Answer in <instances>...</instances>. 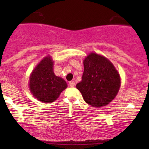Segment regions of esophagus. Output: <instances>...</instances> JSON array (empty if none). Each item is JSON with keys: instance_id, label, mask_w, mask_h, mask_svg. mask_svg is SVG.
<instances>
[{"instance_id": "34e87169", "label": "esophagus", "mask_w": 149, "mask_h": 149, "mask_svg": "<svg viewBox=\"0 0 149 149\" xmlns=\"http://www.w3.org/2000/svg\"><path fill=\"white\" fill-rule=\"evenodd\" d=\"M74 85H75L74 81H70V82H69V85H70V87H74Z\"/></svg>"}]
</instances>
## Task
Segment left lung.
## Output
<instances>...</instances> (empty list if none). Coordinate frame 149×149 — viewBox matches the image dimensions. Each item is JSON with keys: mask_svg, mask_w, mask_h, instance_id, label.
I'll use <instances>...</instances> for the list:
<instances>
[{"mask_svg": "<svg viewBox=\"0 0 149 149\" xmlns=\"http://www.w3.org/2000/svg\"><path fill=\"white\" fill-rule=\"evenodd\" d=\"M82 81L77 84L83 99L91 107H101L113 100L119 91L118 72L104 56L91 53L83 61Z\"/></svg>", "mask_w": 149, "mask_h": 149, "instance_id": "1", "label": "left lung"}]
</instances>
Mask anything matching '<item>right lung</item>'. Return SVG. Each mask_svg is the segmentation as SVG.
Segmentation results:
<instances>
[{"label": "right lung", "instance_id": "obj_1", "mask_svg": "<svg viewBox=\"0 0 149 149\" xmlns=\"http://www.w3.org/2000/svg\"><path fill=\"white\" fill-rule=\"evenodd\" d=\"M53 64L50 57H46L30 75V91L36 98L42 102L55 101L67 87L66 81L55 75Z\"/></svg>", "mask_w": 149, "mask_h": 149}]
</instances>
